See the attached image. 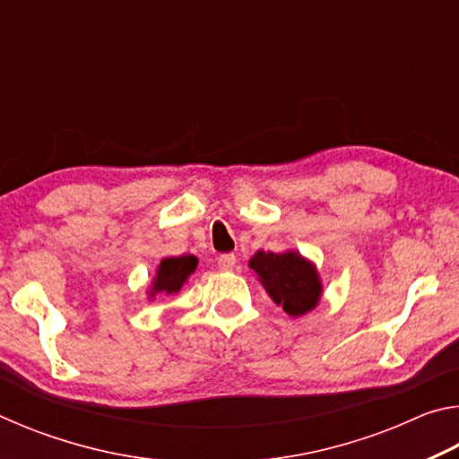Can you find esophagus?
Here are the masks:
<instances>
[{
	"label": "esophagus",
	"instance_id": "obj_1",
	"mask_svg": "<svg viewBox=\"0 0 459 459\" xmlns=\"http://www.w3.org/2000/svg\"><path fill=\"white\" fill-rule=\"evenodd\" d=\"M235 265H237V257L232 253L221 255V257H219V267L222 271H232V269H235Z\"/></svg>",
	"mask_w": 459,
	"mask_h": 459
}]
</instances>
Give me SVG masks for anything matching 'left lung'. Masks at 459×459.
Masks as SVG:
<instances>
[{"mask_svg": "<svg viewBox=\"0 0 459 459\" xmlns=\"http://www.w3.org/2000/svg\"><path fill=\"white\" fill-rule=\"evenodd\" d=\"M248 267L287 316L299 317L320 304L324 291L320 273L299 251H257L248 259Z\"/></svg>", "mask_w": 459, "mask_h": 459, "instance_id": "8db88e82", "label": "left lung"}]
</instances>
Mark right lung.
Wrapping results in <instances>:
<instances>
[{"label": "right lung", "instance_id": "add662e5", "mask_svg": "<svg viewBox=\"0 0 459 459\" xmlns=\"http://www.w3.org/2000/svg\"><path fill=\"white\" fill-rule=\"evenodd\" d=\"M198 259L194 255H180V257H166L160 261L155 275L152 279L147 299H153L158 293L172 295L178 293L188 281V277L196 271Z\"/></svg>", "mask_w": 459, "mask_h": 459}]
</instances>
